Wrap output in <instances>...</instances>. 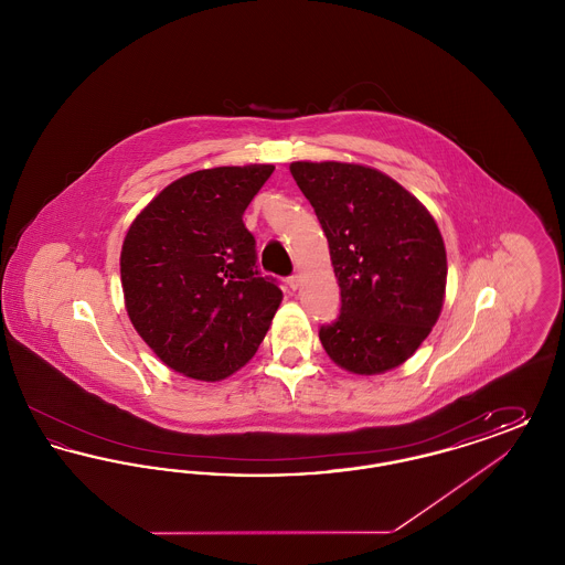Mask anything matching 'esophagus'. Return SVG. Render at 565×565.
<instances>
[{"instance_id": "1", "label": "esophagus", "mask_w": 565, "mask_h": 565, "mask_svg": "<svg viewBox=\"0 0 565 565\" xmlns=\"http://www.w3.org/2000/svg\"><path fill=\"white\" fill-rule=\"evenodd\" d=\"M288 286H290L292 290H298V286H300V275H290V277H288Z\"/></svg>"}]
</instances>
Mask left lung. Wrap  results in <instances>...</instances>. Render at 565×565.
<instances>
[{
	"mask_svg": "<svg viewBox=\"0 0 565 565\" xmlns=\"http://www.w3.org/2000/svg\"><path fill=\"white\" fill-rule=\"evenodd\" d=\"M322 224L341 313L320 328L323 350L355 375L406 362L438 320L447 252L430 212L390 175L353 162L290 164Z\"/></svg>",
	"mask_w": 565,
	"mask_h": 565,
	"instance_id": "left-lung-1",
	"label": "left lung"
}]
</instances>
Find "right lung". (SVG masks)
Here are the masks:
<instances>
[{"label":"right lung","mask_w":565,"mask_h":565,"mask_svg":"<svg viewBox=\"0 0 565 565\" xmlns=\"http://www.w3.org/2000/svg\"><path fill=\"white\" fill-rule=\"evenodd\" d=\"M273 164L214 167L161 190L137 215L120 252L129 320L162 362L199 381L245 366L281 302L256 267L243 212Z\"/></svg>","instance_id":"add662e5"}]
</instances>
